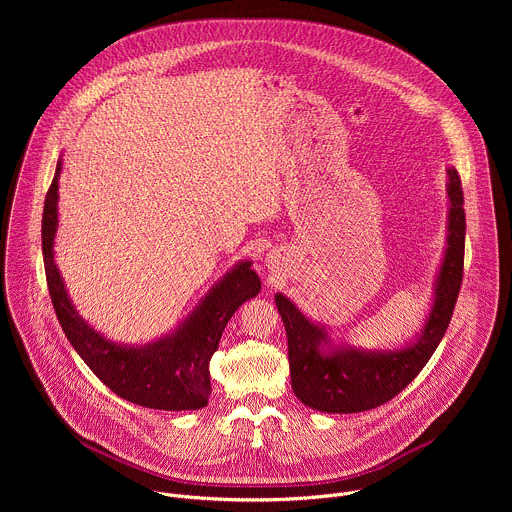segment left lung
Returning a JSON list of instances; mask_svg holds the SVG:
<instances>
[{"label": "left lung", "instance_id": "obj_1", "mask_svg": "<svg viewBox=\"0 0 512 512\" xmlns=\"http://www.w3.org/2000/svg\"><path fill=\"white\" fill-rule=\"evenodd\" d=\"M450 184V225L448 249L437 277L435 302L421 338L395 352H360L338 348L320 352L326 334L312 324L285 296L277 294L275 304L287 334V358L291 389L312 409L326 413H358L375 409L399 395L425 367L437 344L442 342L462 287L466 212L462 180L456 168L448 170Z\"/></svg>", "mask_w": 512, "mask_h": 512}]
</instances>
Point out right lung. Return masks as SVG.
<instances>
[{
  "mask_svg": "<svg viewBox=\"0 0 512 512\" xmlns=\"http://www.w3.org/2000/svg\"><path fill=\"white\" fill-rule=\"evenodd\" d=\"M58 174L60 162L44 200L42 255L50 300L68 342L103 385L125 401L164 411L204 407L210 395L208 362L221 342V334L237 308L255 298L261 289L251 263H239L212 287L196 312L174 334L143 348L117 346L79 318L56 269L52 245L58 225Z\"/></svg>",
  "mask_w": 512,
  "mask_h": 512,
  "instance_id": "1",
  "label": "right lung"
}]
</instances>
